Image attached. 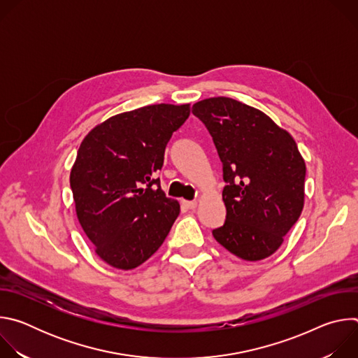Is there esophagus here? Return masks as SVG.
<instances>
[{
    "label": "esophagus",
    "mask_w": 358,
    "mask_h": 358,
    "mask_svg": "<svg viewBox=\"0 0 358 358\" xmlns=\"http://www.w3.org/2000/svg\"><path fill=\"white\" fill-rule=\"evenodd\" d=\"M181 203H182V207H185L187 210H194L196 207V201H185V199H182Z\"/></svg>",
    "instance_id": "34e87169"
}]
</instances>
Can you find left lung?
Masks as SVG:
<instances>
[{"label": "left lung", "mask_w": 358, "mask_h": 358, "mask_svg": "<svg viewBox=\"0 0 358 358\" xmlns=\"http://www.w3.org/2000/svg\"><path fill=\"white\" fill-rule=\"evenodd\" d=\"M210 131L227 185V217L214 238L245 261L265 259L303 210L306 166L293 137L271 117L231 97L192 105Z\"/></svg>", "instance_id": "obj_1"}]
</instances>
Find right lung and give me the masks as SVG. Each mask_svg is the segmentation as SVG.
Returning <instances> with one entry per match:
<instances>
[{"label": "right lung", "mask_w": 358, "mask_h": 358, "mask_svg": "<svg viewBox=\"0 0 358 358\" xmlns=\"http://www.w3.org/2000/svg\"><path fill=\"white\" fill-rule=\"evenodd\" d=\"M189 105H150L116 115L82 141L71 171L78 220L96 253L117 269L145 262L169 235L180 203L156 173Z\"/></svg>", "instance_id": "1"}]
</instances>
